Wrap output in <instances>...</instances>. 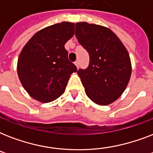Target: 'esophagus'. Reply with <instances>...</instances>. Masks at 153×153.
Masks as SVG:
<instances>
[{"instance_id":"1","label":"esophagus","mask_w":153,"mask_h":153,"mask_svg":"<svg viewBox=\"0 0 153 153\" xmlns=\"http://www.w3.org/2000/svg\"><path fill=\"white\" fill-rule=\"evenodd\" d=\"M74 64H75V66H76V67H77V68H79V61H78V60H77V61H75V62H74Z\"/></svg>"}]
</instances>
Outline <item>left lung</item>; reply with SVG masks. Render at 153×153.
Instances as JSON below:
<instances>
[{"mask_svg":"<svg viewBox=\"0 0 153 153\" xmlns=\"http://www.w3.org/2000/svg\"><path fill=\"white\" fill-rule=\"evenodd\" d=\"M75 36L90 56L88 67L78 71L86 95L101 105L114 102L130 79L128 51L111 30L101 25L77 23Z\"/></svg>","mask_w":153,"mask_h":153,"instance_id":"left-lung-1","label":"left lung"}]
</instances>
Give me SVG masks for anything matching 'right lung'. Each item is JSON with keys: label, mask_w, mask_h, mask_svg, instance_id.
Masks as SVG:
<instances>
[{"label": "right lung", "mask_w": 153, "mask_h": 153, "mask_svg": "<svg viewBox=\"0 0 153 153\" xmlns=\"http://www.w3.org/2000/svg\"><path fill=\"white\" fill-rule=\"evenodd\" d=\"M74 33V23L56 24L36 32L24 47L18 59V76L33 98L49 102L63 94L71 74L77 71L64 48Z\"/></svg>", "instance_id": "add662e5"}]
</instances>
